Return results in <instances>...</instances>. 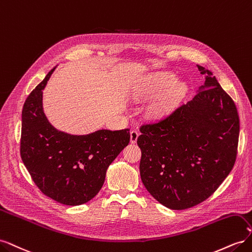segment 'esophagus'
<instances>
[{"instance_id": "obj_1", "label": "esophagus", "mask_w": 252, "mask_h": 252, "mask_svg": "<svg viewBox=\"0 0 252 252\" xmlns=\"http://www.w3.org/2000/svg\"><path fill=\"white\" fill-rule=\"evenodd\" d=\"M138 138H139V132L136 130H131V132H130V142L132 144H134L136 142V140H138Z\"/></svg>"}]
</instances>
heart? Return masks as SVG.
<instances>
[{"instance_id":"obj_1","label":"heart","mask_w":252,"mask_h":252,"mask_svg":"<svg viewBox=\"0 0 252 252\" xmlns=\"http://www.w3.org/2000/svg\"><path fill=\"white\" fill-rule=\"evenodd\" d=\"M177 77L175 75L168 73V72H161V73H157L151 75L150 78L147 80H145L143 84L139 86L138 94L140 95H145V94H159L162 91L170 88L173 86L175 83H177ZM186 91V85L185 84H178L175 85L172 90L170 91L169 95L167 96V100L164 101L158 105V110H162L165 108V106L167 103L172 102L174 100H177L180 96L185 94Z\"/></svg>"}]
</instances>
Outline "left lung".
Returning <instances> with one entry per match:
<instances>
[{
    "instance_id": "left-lung-1",
    "label": "left lung",
    "mask_w": 252,
    "mask_h": 252,
    "mask_svg": "<svg viewBox=\"0 0 252 252\" xmlns=\"http://www.w3.org/2000/svg\"><path fill=\"white\" fill-rule=\"evenodd\" d=\"M191 101L154 124L143 125L138 145L144 186L165 207L183 210L216 191L233 168L240 120L232 98L211 71Z\"/></svg>"
}]
</instances>
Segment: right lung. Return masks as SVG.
Wrapping results in <instances>:
<instances>
[{
	"label": "right lung",
	"instance_id": "right-lung-1",
	"mask_svg": "<svg viewBox=\"0 0 252 252\" xmlns=\"http://www.w3.org/2000/svg\"><path fill=\"white\" fill-rule=\"evenodd\" d=\"M56 67L28 95L22 111L21 158L41 191L61 204L87 203L100 191L106 171L130 140L129 129L70 134L51 125L43 90Z\"/></svg>",
	"mask_w": 252,
	"mask_h": 252
}]
</instances>
